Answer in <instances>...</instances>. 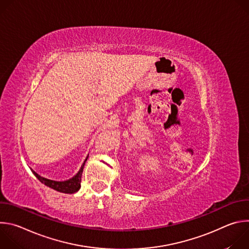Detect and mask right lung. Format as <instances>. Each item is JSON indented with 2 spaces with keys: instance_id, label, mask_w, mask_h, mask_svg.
<instances>
[{
  "instance_id": "right-lung-1",
  "label": "right lung",
  "mask_w": 249,
  "mask_h": 249,
  "mask_svg": "<svg viewBox=\"0 0 249 249\" xmlns=\"http://www.w3.org/2000/svg\"><path fill=\"white\" fill-rule=\"evenodd\" d=\"M89 156L86 158L85 161L83 162L80 170L78 171V173L73 176L72 178H70L68 180H64V181H56V180H51V179H48V178H45V177H42L40 176L39 174H37L36 172H35L34 170L31 169L32 173L36 176V178L41 182L43 183L44 185L58 191V192H62V193H67V194H73L77 191L80 190L81 188V180H82V173H83V169H84V166H85V163L88 160Z\"/></svg>"
}]
</instances>
